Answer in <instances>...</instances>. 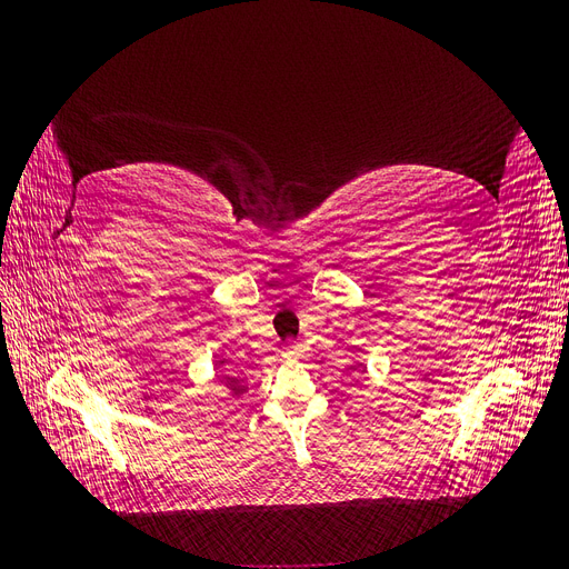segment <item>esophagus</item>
<instances>
[{
	"instance_id": "1",
	"label": "esophagus",
	"mask_w": 569,
	"mask_h": 569,
	"mask_svg": "<svg viewBox=\"0 0 569 569\" xmlns=\"http://www.w3.org/2000/svg\"><path fill=\"white\" fill-rule=\"evenodd\" d=\"M301 353V347H299V343H295V347H289L287 351H284V356L287 358H297Z\"/></svg>"
}]
</instances>
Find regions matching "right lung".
I'll return each instance as SVG.
<instances>
[{
	"label": "right lung",
	"instance_id": "right-lung-1",
	"mask_svg": "<svg viewBox=\"0 0 569 569\" xmlns=\"http://www.w3.org/2000/svg\"><path fill=\"white\" fill-rule=\"evenodd\" d=\"M216 366H218V363H216ZM216 380H218L222 387H226V389L230 391V396H234V399H242V396L249 391L247 380H239V377H228V375L218 372Z\"/></svg>",
	"mask_w": 569,
	"mask_h": 569
}]
</instances>
